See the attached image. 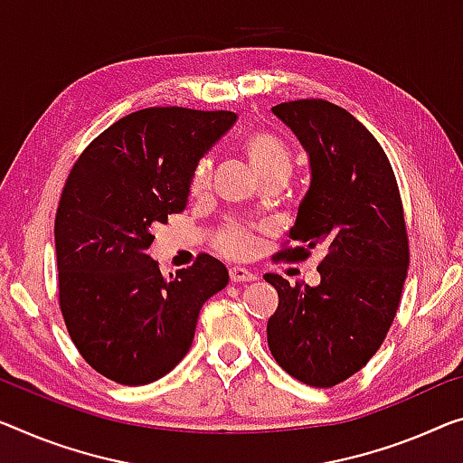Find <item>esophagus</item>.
<instances>
[{"mask_svg": "<svg viewBox=\"0 0 463 463\" xmlns=\"http://www.w3.org/2000/svg\"><path fill=\"white\" fill-rule=\"evenodd\" d=\"M231 280L232 282H250L258 279V274H253L251 270H247V268H241V266H234L231 268Z\"/></svg>", "mask_w": 463, "mask_h": 463, "instance_id": "34e87169", "label": "esophagus"}]
</instances>
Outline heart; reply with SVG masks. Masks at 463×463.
Returning <instances> with one entry per match:
<instances>
[{
    "mask_svg": "<svg viewBox=\"0 0 463 463\" xmlns=\"http://www.w3.org/2000/svg\"><path fill=\"white\" fill-rule=\"evenodd\" d=\"M243 151L250 160L251 168L258 172L260 178L270 176V175H288L291 168V151L279 137H274L266 130H250L243 137ZM212 183V160L210 157H202L193 168L191 176V193L193 195H202L208 191ZM218 250L231 255V258H243L251 251L253 239L241 226H229L218 234L216 239Z\"/></svg>",
    "mask_w": 463,
    "mask_h": 463,
    "instance_id": "1",
    "label": "heart"
}]
</instances>
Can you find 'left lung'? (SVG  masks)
I'll list each match as a JSON object with an SVG mask.
<instances>
[{
	"label": "left lung",
	"mask_w": 463,
	"mask_h": 463,
	"mask_svg": "<svg viewBox=\"0 0 463 463\" xmlns=\"http://www.w3.org/2000/svg\"><path fill=\"white\" fill-rule=\"evenodd\" d=\"M309 156L312 181L279 255L306 260L320 247V285L264 279L279 291L268 347L293 378L328 389L362 370L395 318L410 268L403 203L391 162L347 109L324 99L279 103Z\"/></svg>",
	"instance_id": "left-lung-1"
}]
</instances>
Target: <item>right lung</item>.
Listing matches in <instances>:
<instances>
[{"mask_svg":"<svg viewBox=\"0 0 463 463\" xmlns=\"http://www.w3.org/2000/svg\"><path fill=\"white\" fill-rule=\"evenodd\" d=\"M237 114L145 108L89 143L72 165L55 213L60 309L93 370L139 386L187 355L199 309L229 285L208 253L164 276L147 250L154 226L187 208L195 164Z\"/></svg>","mask_w":463,"mask_h":463,"instance_id":"right-lung-1","label":"right lung"}]
</instances>
